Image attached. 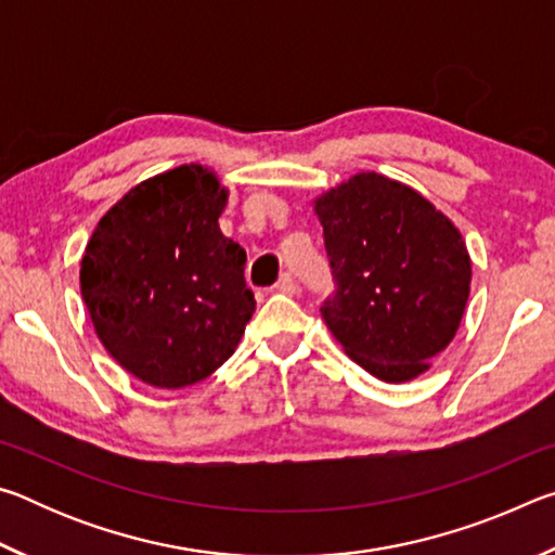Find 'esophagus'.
Segmentation results:
<instances>
[{
  "mask_svg": "<svg viewBox=\"0 0 555 555\" xmlns=\"http://www.w3.org/2000/svg\"><path fill=\"white\" fill-rule=\"evenodd\" d=\"M274 288L281 291V294H296V281H294V276H291V274H281Z\"/></svg>",
  "mask_w": 555,
  "mask_h": 555,
  "instance_id": "1",
  "label": "esophagus"
}]
</instances>
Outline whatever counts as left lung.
Listing matches in <instances>:
<instances>
[{"mask_svg":"<svg viewBox=\"0 0 555 555\" xmlns=\"http://www.w3.org/2000/svg\"><path fill=\"white\" fill-rule=\"evenodd\" d=\"M335 291L321 313L345 352L374 377L409 382L457 333L469 296L463 237L424 195L357 173L315 201Z\"/></svg>","mask_w":555,"mask_h":555,"instance_id":"left-lung-1","label":"left lung"}]
</instances>
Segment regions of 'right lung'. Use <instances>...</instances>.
I'll return each mask as SVG.
<instances>
[{
	"label": "right lung",
	"instance_id": "obj_1",
	"mask_svg": "<svg viewBox=\"0 0 555 555\" xmlns=\"http://www.w3.org/2000/svg\"><path fill=\"white\" fill-rule=\"evenodd\" d=\"M224 205L212 171L178 166L112 205L82 255L80 291L100 343L152 387L210 377L255 313L247 251L218 224Z\"/></svg>",
	"mask_w": 555,
	"mask_h": 555
}]
</instances>
